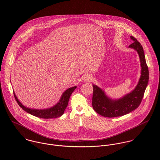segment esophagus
Segmentation results:
<instances>
[{
    "instance_id": "34e87169",
    "label": "esophagus",
    "mask_w": 160,
    "mask_h": 160,
    "mask_svg": "<svg viewBox=\"0 0 160 160\" xmlns=\"http://www.w3.org/2000/svg\"><path fill=\"white\" fill-rule=\"evenodd\" d=\"M82 80L84 82H91L92 80V76L90 74H86L82 78Z\"/></svg>"
}]
</instances>
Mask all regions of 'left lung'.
<instances>
[{
	"instance_id": "8db88e82",
	"label": "left lung",
	"mask_w": 160,
	"mask_h": 160,
	"mask_svg": "<svg viewBox=\"0 0 160 160\" xmlns=\"http://www.w3.org/2000/svg\"><path fill=\"white\" fill-rule=\"evenodd\" d=\"M132 44L129 46L137 51L140 62L141 75L135 89L122 98L112 99L105 91L93 84L92 107L98 113L105 117L113 118L128 114L140 105L149 79V72L146 63L142 46L133 36L130 37Z\"/></svg>"
}]
</instances>
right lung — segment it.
<instances>
[{
	"instance_id": "obj_1",
	"label": "right lung",
	"mask_w": 160,
	"mask_h": 160,
	"mask_svg": "<svg viewBox=\"0 0 160 160\" xmlns=\"http://www.w3.org/2000/svg\"><path fill=\"white\" fill-rule=\"evenodd\" d=\"M76 88L77 86H74L66 90L62 93L59 100V102L56 105H55L54 106L50 108H46V109H33V108H27L26 107L24 106L23 104L19 101L14 91H13V93H14L15 98L18 104L19 105V106L23 109V110H24L27 113L32 114L34 116L41 118H44V119L57 118L58 117L61 116L64 113V112L68 104L69 97L71 93L76 89Z\"/></svg>"
}]
</instances>
